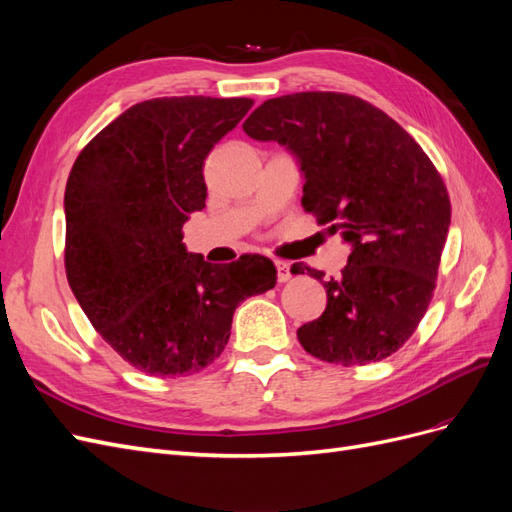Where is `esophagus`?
<instances>
[{
	"label": "esophagus",
	"instance_id": "34e87169",
	"mask_svg": "<svg viewBox=\"0 0 512 512\" xmlns=\"http://www.w3.org/2000/svg\"><path fill=\"white\" fill-rule=\"evenodd\" d=\"M275 269H277V282H280V284L288 282L290 277H292L290 265H288V262H284V260H275Z\"/></svg>",
	"mask_w": 512,
	"mask_h": 512
}]
</instances>
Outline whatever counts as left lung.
Masks as SVG:
<instances>
[{"instance_id": "8db88e82", "label": "left lung", "mask_w": 512, "mask_h": 512, "mask_svg": "<svg viewBox=\"0 0 512 512\" xmlns=\"http://www.w3.org/2000/svg\"><path fill=\"white\" fill-rule=\"evenodd\" d=\"M243 130L297 156L303 209L352 247L342 277L322 282L327 309L297 331L301 346L344 367L397 352L427 312L451 226V200L427 153L380 108L335 91L262 102ZM290 271L324 277L303 262Z\"/></svg>"}]
</instances>
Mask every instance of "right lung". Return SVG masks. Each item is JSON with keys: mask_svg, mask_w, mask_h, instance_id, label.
Masks as SVG:
<instances>
[{"mask_svg": "<svg viewBox=\"0 0 512 512\" xmlns=\"http://www.w3.org/2000/svg\"><path fill=\"white\" fill-rule=\"evenodd\" d=\"M250 98H153L130 106L76 158L66 183V275L104 342L149 376H188L224 352L241 301L275 286L245 254L211 265L183 245L205 207L209 151Z\"/></svg>", "mask_w": 512, "mask_h": 512, "instance_id": "obj_1", "label": "right lung"}]
</instances>
